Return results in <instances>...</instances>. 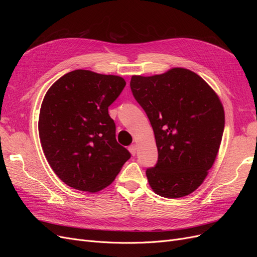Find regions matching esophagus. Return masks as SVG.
Returning a JSON list of instances; mask_svg holds the SVG:
<instances>
[{
	"label": "esophagus",
	"instance_id": "34e87169",
	"mask_svg": "<svg viewBox=\"0 0 257 257\" xmlns=\"http://www.w3.org/2000/svg\"><path fill=\"white\" fill-rule=\"evenodd\" d=\"M128 150H130V152H131L132 155H135L136 152H137V146H136V145H131V146L128 147Z\"/></svg>",
	"mask_w": 257,
	"mask_h": 257
}]
</instances>
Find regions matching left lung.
Returning a JSON list of instances; mask_svg holds the SVG:
<instances>
[{"mask_svg":"<svg viewBox=\"0 0 257 257\" xmlns=\"http://www.w3.org/2000/svg\"><path fill=\"white\" fill-rule=\"evenodd\" d=\"M131 89L152 125L159 160L146 175L155 194L180 198L204 182L222 142L225 113L210 85L190 69L132 76Z\"/></svg>","mask_w":257,"mask_h":257,"instance_id":"obj_1","label":"left lung"}]
</instances>
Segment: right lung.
<instances>
[{"mask_svg":"<svg viewBox=\"0 0 257 257\" xmlns=\"http://www.w3.org/2000/svg\"><path fill=\"white\" fill-rule=\"evenodd\" d=\"M125 84L120 76L76 69L45 94L38 119L42 148L54 174L71 188L89 193L107 188L131 158L116 142L108 114Z\"/></svg>","mask_w":257,"mask_h":257,"instance_id":"right-lung-1","label":"right lung"}]
</instances>
